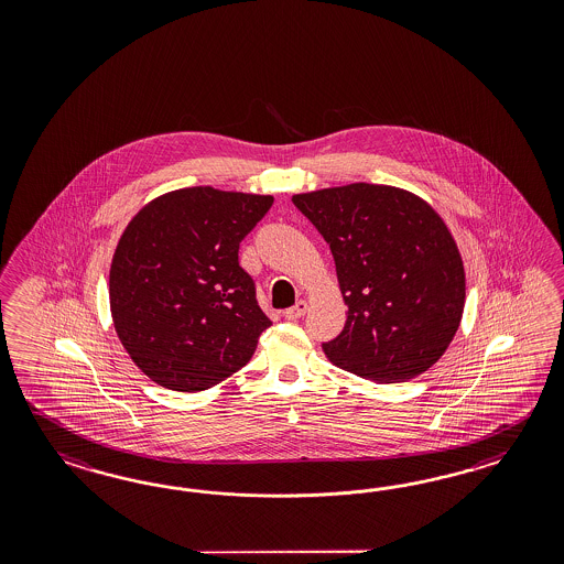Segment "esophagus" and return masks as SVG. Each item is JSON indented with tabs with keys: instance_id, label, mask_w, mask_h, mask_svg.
Listing matches in <instances>:
<instances>
[{
	"instance_id": "34e87169",
	"label": "esophagus",
	"mask_w": 564,
	"mask_h": 564,
	"mask_svg": "<svg viewBox=\"0 0 564 564\" xmlns=\"http://www.w3.org/2000/svg\"><path fill=\"white\" fill-rule=\"evenodd\" d=\"M307 304L304 300H300L295 306L290 307V310H285L283 312V316L288 318V321H297V318H302L304 314H306Z\"/></svg>"
}]
</instances>
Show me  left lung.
<instances>
[{"mask_svg": "<svg viewBox=\"0 0 564 564\" xmlns=\"http://www.w3.org/2000/svg\"><path fill=\"white\" fill-rule=\"evenodd\" d=\"M337 267L347 321L326 358L376 382L426 372L465 306L462 254L441 215L408 189L378 184L295 194Z\"/></svg>", "mask_w": 564, "mask_h": 564, "instance_id": "obj_1", "label": "left lung"}]
</instances>
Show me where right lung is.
<instances>
[{"label": "right lung", "mask_w": 564, "mask_h": 564, "mask_svg": "<svg viewBox=\"0 0 564 564\" xmlns=\"http://www.w3.org/2000/svg\"><path fill=\"white\" fill-rule=\"evenodd\" d=\"M273 196L210 186L167 192L123 229L109 271L116 333L156 384L198 393L243 368L271 326L239 241Z\"/></svg>", "instance_id": "obj_1"}]
</instances>
